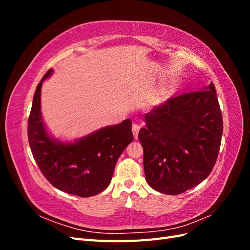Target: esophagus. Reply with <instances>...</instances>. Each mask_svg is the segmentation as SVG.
Masks as SVG:
<instances>
[{"mask_svg":"<svg viewBox=\"0 0 250 250\" xmlns=\"http://www.w3.org/2000/svg\"><path fill=\"white\" fill-rule=\"evenodd\" d=\"M139 131H140V126L138 124H132V133H133L134 139H138Z\"/></svg>","mask_w":250,"mask_h":250,"instance_id":"obj_1","label":"esophagus"}]
</instances>
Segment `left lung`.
I'll list each match as a JSON object with an SVG mask.
<instances>
[{
    "label": "left lung",
    "instance_id": "1",
    "mask_svg": "<svg viewBox=\"0 0 250 250\" xmlns=\"http://www.w3.org/2000/svg\"><path fill=\"white\" fill-rule=\"evenodd\" d=\"M139 140L148 185L167 195L199 185L213 170L223 132L213 83L202 90L170 98L144 116Z\"/></svg>",
    "mask_w": 250,
    "mask_h": 250
}]
</instances>
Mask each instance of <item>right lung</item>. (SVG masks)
Returning a JSON list of instances; mask_svg holds the SVG:
<instances>
[{
    "label": "right lung",
    "mask_w": 250,
    "mask_h": 250,
    "mask_svg": "<svg viewBox=\"0 0 250 250\" xmlns=\"http://www.w3.org/2000/svg\"><path fill=\"white\" fill-rule=\"evenodd\" d=\"M36 87L28 120V141L43 176L58 190L79 197H92L106 188L118 158L133 141L131 121L100 128L74 142L59 141L48 132L41 111L42 82Z\"/></svg>",
    "instance_id": "right-lung-1"
}]
</instances>
